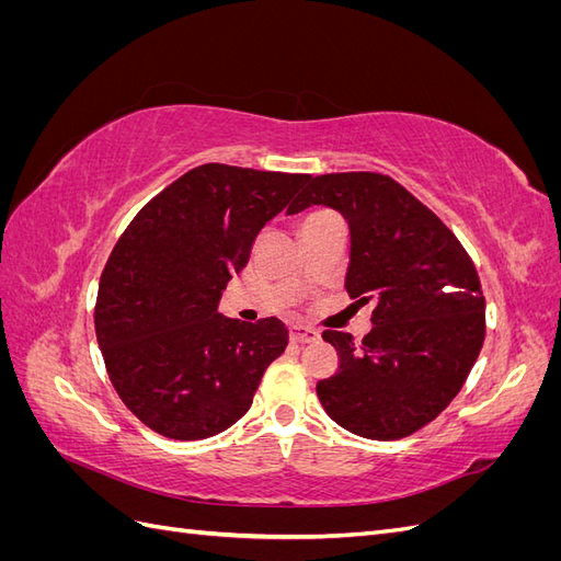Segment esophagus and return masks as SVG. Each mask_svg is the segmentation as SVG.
<instances>
[{
  "label": "esophagus",
  "instance_id": "esophagus-1",
  "mask_svg": "<svg viewBox=\"0 0 561 561\" xmlns=\"http://www.w3.org/2000/svg\"><path fill=\"white\" fill-rule=\"evenodd\" d=\"M290 339H293V344H313V342H318L320 334L307 325H293Z\"/></svg>",
  "mask_w": 561,
  "mask_h": 561
}]
</instances>
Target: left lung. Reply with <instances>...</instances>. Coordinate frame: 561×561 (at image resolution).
<instances>
[{
    "label": "left lung",
    "instance_id": "1",
    "mask_svg": "<svg viewBox=\"0 0 561 561\" xmlns=\"http://www.w3.org/2000/svg\"><path fill=\"white\" fill-rule=\"evenodd\" d=\"M332 208L351 233L346 293L371 301V332L322 339L339 369L318 400L339 426L400 439L431 423L461 390L484 342L480 278L456 236L410 192L379 173L311 178L287 215Z\"/></svg>",
    "mask_w": 561,
    "mask_h": 561
}]
</instances>
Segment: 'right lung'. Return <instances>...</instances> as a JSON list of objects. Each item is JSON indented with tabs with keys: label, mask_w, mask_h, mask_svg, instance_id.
Instances as JSON below:
<instances>
[{
	"label": "right lung",
	"mask_w": 561,
	"mask_h": 561,
	"mask_svg": "<svg viewBox=\"0 0 561 561\" xmlns=\"http://www.w3.org/2000/svg\"><path fill=\"white\" fill-rule=\"evenodd\" d=\"M309 175L206 163L135 215L100 276L95 336L118 398L145 426L203 439L233 426L287 346L278 318L217 311L254 236Z\"/></svg>",
	"instance_id": "1"
}]
</instances>
